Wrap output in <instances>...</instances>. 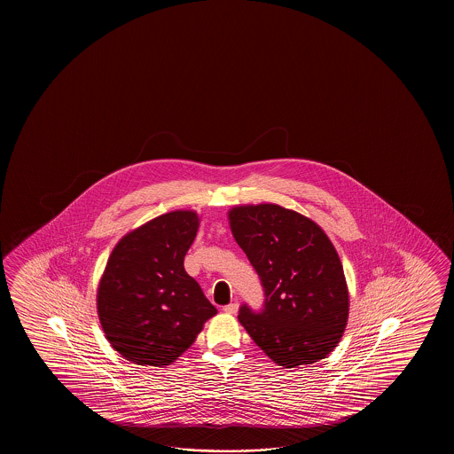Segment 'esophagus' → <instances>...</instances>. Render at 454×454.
Listing matches in <instances>:
<instances>
[{"instance_id":"esophagus-1","label":"esophagus","mask_w":454,"mask_h":454,"mask_svg":"<svg viewBox=\"0 0 454 454\" xmlns=\"http://www.w3.org/2000/svg\"><path fill=\"white\" fill-rule=\"evenodd\" d=\"M223 311H225L227 315H235V313L239 311V303H237V301H233V303L225 305V307H223Z\"/></svg>"}]
</instances>
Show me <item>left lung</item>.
I'll return each mask as SVG.
<instances>
[{"instance_id": "8db88e82", "label": "left lung", "mask_w": 454, "mask_h": 454, "mask_svg": "<svg viewBox=\"0 0 454 454\" xmlns=\"http://www.w3.org/2000/svg\"><path fill=\"white\" fill-rule=\"evenodd\" d=\"M229 221L264 290L262 309H239L243 328L280 367L326 357L348 317V284L328 235L278 204L233 207Z\"/></svg>"}]
</instances>
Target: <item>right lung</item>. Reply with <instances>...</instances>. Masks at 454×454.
I'll list each match as a JSON object with an SVG mask.
<instances>
[{"label": "right lung", "mask_w": 454, "mask_h": 454, "mask_svg": "<svg viewBox=\"0 0 454 454\" xmlns=\"http://www.w3.org/2000/svg\"><path fill=\"white\" fill-rule=\"evenodd\" d=\"M193 211H174L118 241L97 290V311L116 352L137 365L175 362L217 313L184 261L198 231Z\"/></svg>", "instance_id": "add662e5"}]
</instances>
